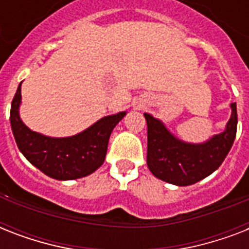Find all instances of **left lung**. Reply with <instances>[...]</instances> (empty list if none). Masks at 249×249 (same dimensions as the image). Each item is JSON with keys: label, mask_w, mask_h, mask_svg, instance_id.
Returning a JSON list of instances; mask_svg holds the SVG:
<instances>
[{"label": "left lung", "mask_w": 249, "mask_h": 249, "mask_svg": "<svg viewBox=\"0 0 249 249\" xmlns=\"http://www.w3.org/2000/svg\"><path fill=\"white\" fill-rule=\"evenodd\" d=\"M231 117L224 133L201 144L185 143L174 138L163 123L144 113L147 121V166L161 181L177 186L196 183L222 164L236 136L238 113L231 105Z\"/></svg>", "instance_id": "8db88e82"}]
</instances>
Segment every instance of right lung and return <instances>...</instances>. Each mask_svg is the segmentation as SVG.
Segmentation results:
<instances>
[{"mask_svg":"<svg viewBox=\"0 0 249 249\" xmlns=\"http://www.w3.org/2000/svg\"><path fill=\"white\" fill-rule=\"evenodd\" d=\"M20 85L11 102L10 123L15 142L25 159L46 176L60 181L85 177L95 172L106 159L111 132L126 112L103 117L73 137L50 138L32 132L20 120Z\"/></svg>","mask_w":249,"mask_h":249,"instance_id":"1","label":"right lung"}]
</instances>
